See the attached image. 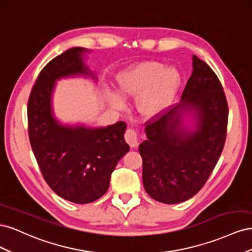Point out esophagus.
<instances>
[{
    "label": "esophagus",
    "mask_w": 252,
    "mask_h": 252,
    "mask_svg": "<svg viewBox=\"0 0 252 252\" xmlns=\"http://www.w3.org/2000/svg\"><path fill=\"white\" fill-rule=\"evenodd\" d=\"M125 140L129 145H130L131 147H133V148L138 147V145H139L138 132H136L134 129H127L126 133H125Z\"/></svg>",
    "instance_id": "esophagus-1"
}]
</instances>
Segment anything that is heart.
Here are the masks:
<instances>
[{
  "mask_svg": "<svg viewBox=\"0 0 252 252\" xmlns=\"http://www.w3.org/2000/svg\"><path fill=\"white\" fill-rule=\"evenodd\" d=\"M117 82L122 94L138 96L139 112L152 118L173 103L182 85V75L175 67L165 68L158 61H143L122 70ZM111 103L118 109L125 106V100L119 94H112Z\"/></svg>",
  "mask_w": 252,
  "mask_h": 252,
  "instance_id": "1",
  "label": "heart"
}]
</instances>
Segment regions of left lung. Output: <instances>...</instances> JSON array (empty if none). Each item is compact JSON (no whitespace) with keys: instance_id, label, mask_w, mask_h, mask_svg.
<instances>
[{"instance_id":"1","label":"left lung","mask_w":252,"mask_h":252,"mask_svg":"<svg viewBox=\"0 0 252 252\" xmlns=\"http://www.w3.org/2000/svg\"><path fill=\"white\" fill-rule=\"evenodd\" d=\"M192 68L180 102L145 123L147 139L139 146L144 188L165 204L182 203L200 191L226 140L228 105L220 82L196 56Z\"/></svg>"}]
</instances>
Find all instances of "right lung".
<instances>
[{
    "label": "right lung",
    "instance_id": "obj_1",
    "mask_svg": "<svg viewBox=\"0 0 252 252\" xmlns=\"http://www.w3.org/2000/svg\"><path fill=\"white\" fill-rule=\"evenodd\" d=\"M89 51L73 47L51 60L35 81L27 109L30 145L45 181L58 195L75 204L103 196L118 162L130 149L124 122L107 127L64 124L53 111L57 81L79 75L97 80L85 62Z\"/></svg>",
    "mask_w": 252,
    "mask_h": 252
}]
</instances>
